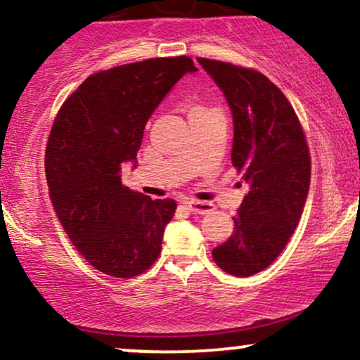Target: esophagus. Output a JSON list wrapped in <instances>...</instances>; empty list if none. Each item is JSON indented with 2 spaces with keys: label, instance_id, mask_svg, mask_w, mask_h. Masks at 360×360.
I'll return each instance as SVG.
<instances>
[{
  "label": "esophagus",
  "instance_id": "esophagus-1",
  "mask_svg": "<svg viewBox=\"0 0 360 360\" xmlns=\"http://www.w3.org/2000/svg\"><path fill=\"white\" fill-rule=\"evenodd\" d=\"M188 206V210L194 214H206L210 212H213V205L206 203V201H198V200H188L184 203Z\"/></svg>",
  "mask_w": 360,
  "mask_h": 360
}]
</instances>
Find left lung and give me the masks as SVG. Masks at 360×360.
<instances>
[{
  "label": "left lung",
  "mask_w": 360,
  "mask_h": 360,
  "mask_svg": "<svg viewBox=\"0 0 360 360\" xmlns=\"http://www.w3.org/2000/svg\"><path fill=\"white\" fill-rule=\"evenodd\" d=\"M225 94L233 117L232 164L249 184L233 233L212 255L238 278L269 267L298 226L309 191L307 137L291 103L254 69L198 57Z\"/></svg>",
  "instance_id": "1"
}]
</instances>
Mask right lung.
Wrapping results in <instances>:
<instances>
[{
    "label": "right lung",
    "instance_id": "obj_1",
    "mask_svg": "<svg viewBox=\"0 0 360 360\" xmlns=\"http://www.w3.org/2000/svg\"><path fill=\"white\" fill-rule=\"evenodd\" d=\"M186 56L157 57L93 74L60 106L49 135L45 176L62 229L93 267L135 278L155 262L174 200L122 184L137 162L146 123L186 72Z\"/></svg>",
    "mask_w": 360,
    "mask_h": 360
}]
</instances>
